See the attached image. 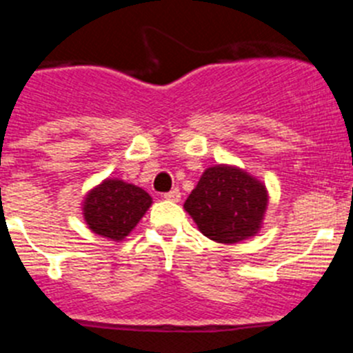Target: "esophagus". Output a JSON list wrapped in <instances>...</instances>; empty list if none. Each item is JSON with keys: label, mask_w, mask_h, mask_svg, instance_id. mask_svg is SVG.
<instances>
[{"label": "esophagus", "mask_w": 353, "mask_h": 353, "mask_svg": "<svg viewBox=\"0 0 353 353\" xmlns=\"http://www.w3.org/2000/svg\"><path fill=\"white\" fill-rule=\"evenodd\" d=\"M164 199H168V201H179L180 191H179V189H173V191L166 192V194H164Z\"/></svg>", "instance_id": "34e87169"}]
</instances>
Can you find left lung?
<instances>
[{"label": "left lung", "mask_w": 353, "mask_h": 353, "mask_svg": "<svg viewBox=\"0 0 353 353\" xmlns=\"http://www.w3.org/2000/svg\"><path fill=\"white\" fill-rule=\"evenodd\" d=\"M267 207L269 191L265 183L232 164L207 168L183 203L199 232L228 245L256 235Z\"/></svg>", "instance_id": "1"}]
</instances>
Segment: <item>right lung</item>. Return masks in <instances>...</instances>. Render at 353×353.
Masks as SVG:
<instances>
[{
	"label": "right lung",
	"instance_id": "1",
	"mask_svg": "<svg viewBox=\"0 0 353 353\" xmlns=\"http://www.w3.org/2000/svg\"><path fill=\"white\" fill-rule=\"evenodd\" d=\"M152 196L134 183L105 179L84 196L81 210L86 226L102 239L121 242L152 207Z\"/></svg>",
	"mask_w": 353,
	"mask_h": 353
}]
</instances>
